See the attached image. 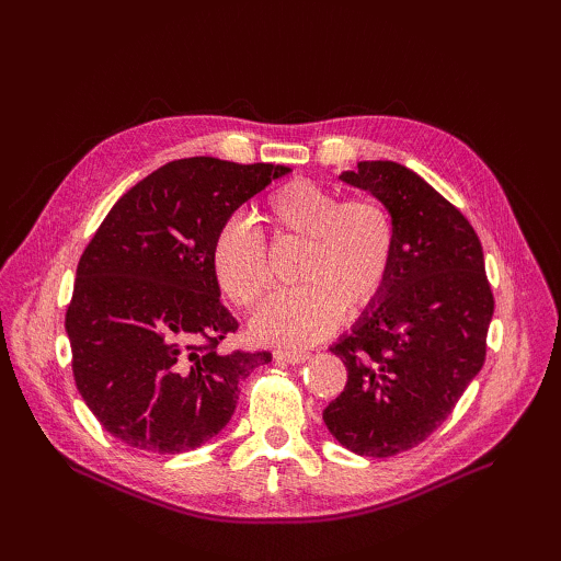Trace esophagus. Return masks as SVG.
Wrapping results in <instances>:
<instances>
[{"label":"esophagus","mask_w":561,"mask_h":561,"mask_svg":"<svg viewBox=\"0 0 561 561\" xmlns=\"http://www.w3.org/2000/svg\"><path fill=\"white\" fill-rule=\"evenodd\" d=\"M309 355H311V353H307V351H276L274 358H276L278 363L299 365V363H307Z\"/></svg>","instance_id":"esophagus-1"}]
</instances>
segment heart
<instances>
[{"label": "heart", "instance_id": "obj_1", "mask_svg": "<svg viewBox=\"0 0 561 561\" xmlns=\"http://www.w3.org/2000/svg\"><path fill=\"white\" fill-rule=\"evenodd\" d=\"M274 241H299L297 290L278 295L254 316L250 332L264 344L309 346L328 336L342 309L358 313L375 304L393 274L398 227L379 198L342 201L313 182H290L268 194L260 210ZM210 268L222 295L239 309H254L271 287L260 231L231 217L217 231Z\"/></svg>", "mask_w": 561, "mask_h": 561}]
</instances>
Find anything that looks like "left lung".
<instances>
[{
  "label": "left lung",
  "instance_id": "obj_1",
  "mask_svg": "<svg viewBox=\"0 0 561 561\" xmlns=\"http://www.w3.org/2000/svg\"><path fill=\"white\" fill-rule=\"evenodd\" d=\"M339 180L396 217L393 274L330 351L348 381L322 421L346 449L386 458L423 443L480 375L494 295L478 233L396 161H360Z\"/></svg>",
  "mask_w": 561,
  "mask_h": 561
}]
</instances>
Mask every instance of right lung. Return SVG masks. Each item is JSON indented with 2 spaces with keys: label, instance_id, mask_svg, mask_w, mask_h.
I'll use <instances>...</instances> for the list:
<instances>
[{
  "label": "right lung",
  "instance_id": "obj_1",
  "mask_svg": "<svg viewBox=\"0 0 561 561\" xmlns=\"http://www.w3.org/2000/svg\"><path fill=\"white\" fill-rule=\"evenodd\" d=\"M274 163L192 157L133 186L103 219L77 266L65 316L75 381L124 445L182 454L233 416L241 381L268 351L222 353L239 322L210 268L217 231L271 180Z\"/></svg>",
  "mask_w": 561,
  "mask_h": 561
}]
</instances>
